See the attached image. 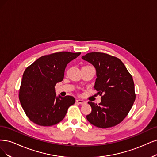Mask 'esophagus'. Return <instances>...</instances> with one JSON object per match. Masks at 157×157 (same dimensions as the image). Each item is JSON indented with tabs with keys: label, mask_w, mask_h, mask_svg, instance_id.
Wrapping results in <instances>:
<instances>
[{
	"label": "esophagus",
	"mask_w": 157,
	"mask_h": 157,
	"mask_svg": "<svg viewBox=\"0 0 157 157\" xmlns=\"http://www.w3.org/2000/svg\"><path fill=\"white\" fill-rule=\"evenodd\" d=\"M76 102H77L78 104H85L86 103L84 100H81V99H78V100H76Z\"/></svg>",
	"instance_id": "esophagus-1"
}]
</instances>
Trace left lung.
<instances>
[{
    "label": "left lung",
    "instance_id": "left-lung-1",
    "mask_svg": "<svg viewBox=\"0 0 157 157\" xmlns=\"http://www.w3.org/2000/svg\"><path fill=\"white\" fill-rule=\"evenodd\" d=\"M97 70L94 88L101 96L97 105L89 102L92 112L87 119L98 128H107L122 122L136 99L132 75L117 57L101 52H91L82 57Z\"/></svg>",
    "mask_w": 157,
    "mask_h": 157
}]
</instances>
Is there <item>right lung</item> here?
Masks as SVG:
<instances>
[{
	"instance_id": "1",
	"label": "right lung",
	"mask_w": 157,
	"mask_h": 157,
	"mask_svg": "<svg viewBox=\"0 0 157 157\" xmlns=\"http://www.w3.org/2000/svg\"><path fill=\"white\" fill-rule=\"evenodd\" d=\"M81 54L60 52L40 57L25 69L19 99L32 122L50 126L60 122L75 100L72 96L56 97L55 86L64 78L68 63Z\"/></svg>"
}]
</instances>
